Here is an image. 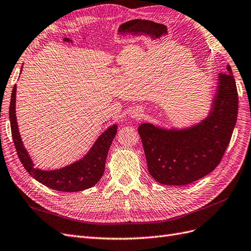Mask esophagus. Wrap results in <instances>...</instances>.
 Masks as SVG:
<instances>
[{"label":"esophagus","mask_w":251,"mask_h":251,"mask_svg":"<svg viewBox=\"0 0 251 251\" xmlns=\"http://www.w3.org/2000/svg\"><path fill=\"white\" fill-rule=\"evenodd\" d=\"M131 117L134 119H138L139 117H141V112L137 109H135L131 112Z\"/></svg>","instance_id":"1"}]
</instances>
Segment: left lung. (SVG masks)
Here are the masks:
<instances>
[{"instance_id":"8db88e82","label":"left lung","mask_w":251,"mask_h":251,"mask_svg":"<svg viewBox=\"0 0 251 251\" xmlns=\"http://www.w3.org/2000/svg\"><path fill=\"white\" fill-rule=\"evenodd\" d=\"M208 117L182 130L142 124L138 133L148 170L162 185L184 186L204 177L219 166L238 117L239 96L230 65L220 74Z\"/></svg>"}]
</instances>
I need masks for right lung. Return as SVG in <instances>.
Instances as JSON below:
<instances>
[{
  "instance_id": "1",
  "label": "right lung",
  "mask_w": 251,
  "mask_h": 251,
  "mask_svg": "<svg viewBox=\"0 0 251 251\" xmlns=\"http://www.w3.org/2000/svg\"><path fill=\"white\" fill-rule=\"evenodd\" d=\"M16 93L17 85L12 89L9 105L10 127L13 144L25 170L39 182L57 191L77 192L96 185L103 175L107 152L117 133V126L113 125L101 134L90 152L82 159L59 170H40L33 167L32 160L24 148L21 135L19 133L16 117Z\"/></svg>"
}]
</instances>
